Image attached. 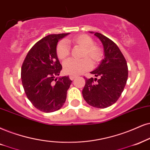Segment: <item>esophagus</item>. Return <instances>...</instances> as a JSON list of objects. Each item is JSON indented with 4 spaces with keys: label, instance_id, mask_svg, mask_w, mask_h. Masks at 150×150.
<instances>
[{
    "label": "esophagus",
    "instance_id": "34e87169",
    "mask_svg": "<svg viewBox=\"0 0 150 150\" xmlns=\"http://www.w3.org/2000/svg\"><path fill=\"white\" fill-rule=\"evenodd\" d=\"M75 77H76V76H75V75H69V78L71 79V80H73L75 78Z\"/></svg>",
    "mask_w": 150,
    "mask_h": 150
}]
</instances>
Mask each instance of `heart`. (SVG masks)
<instances>
[{
    "label": "heart",
    "mask_w": 150,
    "mask_h": 150,
    "mask_svg": "<svg viewBox=\"0 0 150 150\" xmlns=\"http://www.w3.org/2000/svg\"><path fill=\"white\" fill-rule=\"evenodd\" d=\"M68 42H72L83 47L81 59H69L64 63V71L67 74L72 75H78L91 69L92 62L90 57L94 63L100 61L102 52L101 49L97 45H94V41L89 36L79 35L72 39L67 40ZM57 55L59 59H64L70 54V47L66 40H61L57 45Z\"/></svg>",
    "instance_id": "obj_1"
}]
</instances>
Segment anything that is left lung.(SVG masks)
Segmentation results:
<instances>
[{"label": "left lung", "mask_w": 150, "mask_h": 150, "mask_svg": "<svg viewBox=\"0 0 150 150\" xmlns=\"http://www.w3.org/2000/svg\"><path fill=\"white\" fill-rule=\"evenodd\" d=\"M94 35L103 44L105 58L91 73L99 79L85 78L82 96L89 105L104 109L113 105L120 98L127 81L128 67L125 58L113 41L100 33Z\"/></svg>", "instance_id": "obj_1"}]
</instances>
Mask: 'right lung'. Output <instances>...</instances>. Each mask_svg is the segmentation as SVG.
Returning a JSON list of instances; mask_svg holds the SVG:
<instances>
[{
  "label": "right lung",
  "instance_id": "right-lung-1",
  "mask_svg": "<svg viewBox=\"0 0 150 150\" xmlns=\"http://www.w3.org/2000/svg\"><path fill=\"white\" fill-rule=\"evenodd\" d=\"M68 35H50L43 38L32 47L22 64L21 76L26 96L42 112L61 109L71 84L69 76L57 78L62 69L57 55V45Z\"/></svg>",
  "mask_w": 150,
  "mask_h": 150
}]
</instances>
